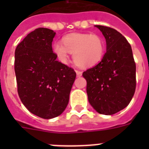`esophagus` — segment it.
Returning a JSON list of instances; mask_svg holds the SVG:
<instances>
[{"mask_svg": "<svg viewBox=\"0 0 149 149\" xmlns=\"http://www.w3.org/2000/svg\"><path fill=\"white\" fill-rule=\"evenodd\" d=\"M76 73H77V77H81V76L82 75L83 72H81V71L76 70Z\"/></svg>", "mask_w": 149, "mask_h": 149, "instance_id": "esophagus-1", "label": "esophagus"}]
</instances>
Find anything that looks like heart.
Wrapping results in <instances>:
<instances>
[{
  "mask_svg": "<svg viewBox=\"0 0 149 149\" xmlns=\"http://www.w3.org/2000/svg\"><path fill=\"white\" fill-rule=\"evenodd\" d=\"M63 44L56 42L54 51L62 63H66L69 53H73V60L81 67L96 65L103 58L104 42L95 34L72 33L63 39Z\"/></svg>",
  "mask_w": 149,
  "mask_h": 149,
  "instance_id": "obj_1",
  "label": "heart"
}]
</instances>
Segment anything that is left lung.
Here are the masks:
<instances>
[{
    "mask_svg": "<svg viewBox=\"0 0 149 149\" xmlns=\"http://www.w3.org/2000/svg\"><path fill=\"white\" fill-rule=\"evenodd\" d=\"M106 39L98 64L83 73L89 102L96 111L113 115L129 104L136 89V63L131 45L115 29L95 25Z\"/></svg>",
    "mask_w": 149,
    "mask_h": 149,
    "instance_id": "obj_1",
    "label": "left lung"
}]
</instances>
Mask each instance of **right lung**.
I'll return each mask as SVG.
<instances>
[{"mask_svg":"<svg viewBox=\"0 0 149 149\" xmlns=\"http://www.w3.org/2000/svg\"><path fill=\"white\" fill-rule=\"evenodd\" d=\"M56 33L39 27L21 42L15 51L18 93L26 108L49 119L66 108L76 72L57 61L52 50Z\"/></svg>","mask_w":149,"mask_h":149,"instance_id":"add662e5","label":"right lung"}]
</instances>
